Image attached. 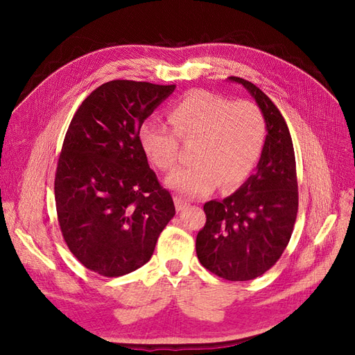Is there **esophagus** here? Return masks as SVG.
<instances>
[{"instance_id": "1", "label": "esophagus", "mask_w": 355, "mask_h": 355, "mask_svg": "<svg viewBox=\"0 0 355 355\" xmlns=\"http://www.w3.org/2000/svg\"><path fill=\"white\" fill-rule=\"evenodd\" d=\"M175 206H176V210H178V211H182L185 207L189 206V202L185 201V200L179 198V197H175Z\"/></svg>"}]
</instances>
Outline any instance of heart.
I'll list each match as a JSON object with an SVG mask.
<instances>
[{
	"instance_id": "obj_1",
	"label": "heart",
	"mask_w": 355,
	"mask_h": 355,
	"mask_svg": "<svg viewBox=\"0 0 355 355\" xmlns=\"http://www.w3.org/2000/svg\"><path fill=\"white\" fill-rule=\"evenodd\" d=\"M173 132L155 120H145L137 141L146 159L161 171L176 164L179 139L194 141L192 166L180 167L166 179L168 188L184 197L210 194L219 184L225 189L241 185L261 158L266 124L253 102H230L219 94L196 89L170 106Z\"/></svg>"
}]
</instances>
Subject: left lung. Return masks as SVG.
Listing matches in <instances>:
<instances>
[{"instance_id": "obj_1", "label": "left lung", "mask_w": 355, "mask_h": 355, "mask_svg": "<svg viewBox=\"0 0 355 355\" xmlns=\"http://www.w3.org/2000/svg\"><path fill=\"white\" fill-rule=\"evenodd\" d=\"M250 93L266 124L256 173L223 200L204 204L206 225L197 235V256L210 272L247 282L280 259L297 214V179L292 136L272 101L250 81L230 77Z\"/></svg>"}]
</instances>
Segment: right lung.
<instances>
[{
  "label": "right lung",
  "instance_id": "obj_1",
  "mask_svg": "<svg viewBox=\"0 0 355 355\" xmlns=\"http://www.w3.org/2000/svg\"><path fill=\"white\" fill-rule=\"evenodd\" d=\"M176 85L114 80L84 99L63 141L55 179L63 240L90 271L120 277L145 265L175 216L137 141L141 124Z\"/></svg>",
  "mask_w": 355,
  "mask_h": 355
}]
</instances>
